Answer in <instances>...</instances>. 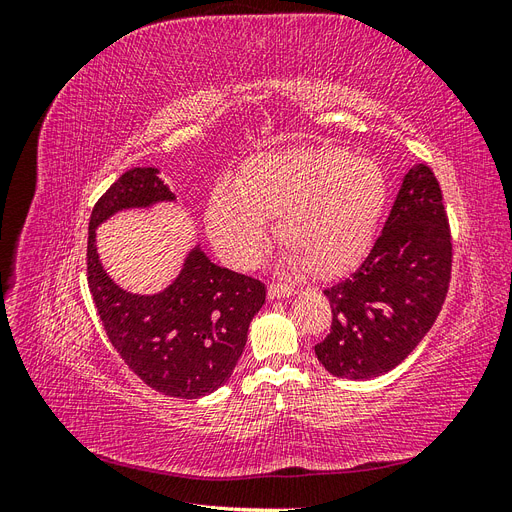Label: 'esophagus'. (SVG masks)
Here are the masks:
<instances>
[{
	"mask_svg": "<svg viewBox=\"0 0 512 512\" xmlns=\"http://www.w3.org/2000/svg\"><path fill=\"white\" fill-rule=\"evenodd\" d=\"M267 294H269V299H288V297H294V294H297V290H294L292 286L271 284V286L267 288Z\"/></svg>",
	"mask_w": 512,
	"mask_h": 512,
	"instance_id": "34e87169",
	"label": "esophagus"
}]
</instances>
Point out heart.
<instances>
[{
    "instance_id": "obj_1",
    "label": "heart",
    "mask_w": 512,
    "mask_h": 512,
    "mask_svg": "<svg viewBox=\"0 0 512 512\" xmlns=\"http://www.w3.org/2000/svg\"><path fill=\"white\" fill-rule=\"evenodd\" d=\"M386 200L389 181L374 160L333 145L290 147L258 153L237 181L215 185L207 226L230 265L247 269L269 239V220L277 218L288 265L337 277L374 245Z\"/></svg>"
}]
</instances>
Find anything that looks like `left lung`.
<instances>
[{"instance_id": "8db88e82", "label": "left lung", "mask_w": 512, "mask_h": 512, "mask_svg": "<svg viewBox=\"0 0 512 512\" xmlns=\"http://www.w3.org/2000/svg\"><path fill=\"white\" fill-rule=\"evenodd\" d=\"M451 250L438 179L416 164L363 265L324 290L333 322L314 346L322 367L337 378L371 380L404 363L440 314Z\"/></svg>"}]
</instances>
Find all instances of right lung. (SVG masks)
<instances>
[{"label":"right lung","instance_id":"1","mask_svg":"<svg viewBox=\"0 0 512 512\" xmlns=\"http://www.w3.org/2000/svg\"><path fill=\"white\" fill-rule=\"evenodd\" d=\"M160 203H177V196L153 166L128 170L104 192L89 220L87 282L108 339L134 374L168 397L198 399L230 378L267 288L215 265L200 243L160 292L138 294L115 284L98 256V226L119 211Z\"/></svg>","mask_w":512,"mask_h":512}]
</instances>
